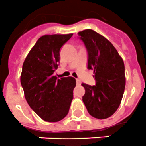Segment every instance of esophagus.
I'll return each mask as SVG.
<instances>
[{
  "label": "esophagus",
  "instance_id": "34e87169",
  "mask_svg": "<svg viewBox=\"0 0 146 146\" xmlns=\"http://www.w3.org/2000/svg\"><path fill=\"white\" fill-rule=\"evenodd\" d=\"M76 85L81 84V81H80V80H78V79H76Z\"/></svg>",
  "mask_w": 146,
  "mask_h": 146
}]
</instances>
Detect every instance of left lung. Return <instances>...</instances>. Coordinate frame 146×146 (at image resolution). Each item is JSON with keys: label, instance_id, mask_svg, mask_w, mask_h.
<instances>
[{"label": "left lung", "instance_id": "obj_1", "mask_svg": "<svg viewBox=\"0 0 146 146\" xmlns=\"http://www.w3.org/2000/svg\"><path fill=\"white\" fill-rule=\"evenodd\" d=\"M88 54L87 68L93 70L95 86L82 83V96L89 113L97 119H106L115 113L124 92V63L108 40L92 29L78 33Z\"/></svg>", "mask_w": 146, "mask_h": 146}]
</instances>
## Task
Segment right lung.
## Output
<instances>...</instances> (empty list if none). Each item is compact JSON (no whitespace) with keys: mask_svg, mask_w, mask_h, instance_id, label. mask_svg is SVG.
<instances>
[{"mask_svg":"<svg viewBox=\"0 0 146 146\" xmlns=\"http://www.w3.org/2000/svg\"><path fill=\"white\" fill-rule=\"evenodd\" d=\"M72 35H43L31 49L23 65L20 82L26 102L47 122L64 119L73 98L75 79H58L54 76L59 66L60 50Z\"/></svg>","mask_w":146,"mask_h":146,"instance_id":"obj_1","label":"right lung"}]
</instances>
